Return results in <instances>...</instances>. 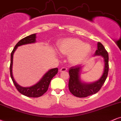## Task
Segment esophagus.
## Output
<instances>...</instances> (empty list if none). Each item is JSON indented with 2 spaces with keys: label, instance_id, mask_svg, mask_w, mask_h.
<instances>
[{
  "label": "esophagus",
  "instance_id": "esophagus-1",
  "mask_svg": "<svg viewBox=\"0 0 121 121\" xmlns=\"http://www.w3.org/2000/svg\"><path fill=\"white\" fill-rule=\"evenodd\" d=\"M67 70V68L66 67H62L60 69V70H59V71L60 72H64V71H65Z\"/></svg>",
  "mask_w": 121,
  "mask_h": 121
}]
</instances>
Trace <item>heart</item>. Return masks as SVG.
I'll use <instances>...</instances> for the list:
<instances>
[{"label": "heart", "mask_w": 121, "mask_h": 121, "mask_svg": "<svg viewBox=\"0 0 121 121\" xmlns=\"http://www.w3.org/2000/svg\"><path fill=\"white\" fill-rule=\"evenodd\" d=\"M59 52L64 55H68V60L74 65L84 61L90 55L91 47L78 39H65L58 43Z\"/></svg>", "instance_id": "heart-1"}]
</instances>
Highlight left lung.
I'll list each match as a JSON object with an SVG mask.
<instances>
[{
  "instance_id": "obj_1",
  "label": "left lung",
  "mask_w": 121,
  "mask_h": 121,
  "mask_svg": "<svg viewBox=\"0 0 121 121\" xmlns=\"http://www.w3.org/2000/svg\"><path fill=\"white\" fill-rule=\"evenodd\" d=\"M95 55L102 56L104 58L105 66L103 75L98 81L92 83H83L80 79V71L81 66L76 65L71 67L69 69V79L68 87L69 91L74 96L78 98H86L90 95L95 94L100 90L108 76L109 71V56L108 52L102 43H98V49Z\"/></svg>"
}]
</instances>
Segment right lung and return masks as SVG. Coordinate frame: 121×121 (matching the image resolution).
<instances>
[{"label":"right lung","mask_w":121,"mask_h":121,"mask_svg":"<svg viewBox=\"0 0 121 121\" xmlns=\"http://www.w3.org/2000/svg\"><path fill=\"white\" fill-rule=\"evenodd\" d=\"M36 34H32V35L25 37V38L22 39L17 43V44L15 45L10 55V74L13 82L14 83V86H16L17 90L22 94V95H25L27 97H31V98H38L40 97L45 93L48 89L49 84L52 79L54 76L58 72V69L57 68H53L50 69L47 73L43 77V78L40 80L39 82H38L35 85L31 86L29 87H23L21 86L18 85L16 82L14 80L12 74V65H13V54H14L15 50L18 47L22 45L31 44L35 42Z\"/></svg>","instance_id":"obj_1"}]
</instances>
